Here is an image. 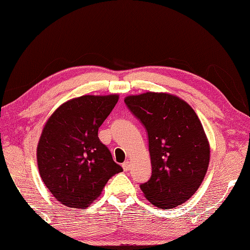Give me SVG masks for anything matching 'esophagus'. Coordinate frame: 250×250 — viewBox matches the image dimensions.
I'll list each match as a JSON object with an SVG mask.
<instances>
[{"label":"esophagus","mask_w":250,"mask_h":250,"mask_svg":"<svg viewBox=\"0 0 250 250\" xmlns=\"http://www.w3.org/2000/svg\"><path fill=\"white\" fill-rule=\"evenodd\" d=\"M122 168H124L125 171H128L131 168V164L129 163V161H125V163L122 164Z\"/></svg>","instance_id":"1"}]
</instances>
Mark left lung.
Returning a JSON list of instances; mask_svg holds the SVG:
<instances>
[{
    "label": "left lung",
    "mask_w": 250,
    "mask_h": 250,
    "mask_svg": "<svg viewBox=\"0 0 250 250\" xmlns=\"http://www.w3.org/2000/svg\"><path fill=\"white\" fill-rule=\"evenodd\" d=\"M148 135L151 177L140 185L150 204L172 209L190 198L206 175L210 147L202 122L187 102L167 93L125 99Z\"/></svg>",
    "instance_id": "obj_1"
}]
</instances>
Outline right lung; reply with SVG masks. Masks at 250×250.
I'll use <instances>...</instances> for the list:
<instances>
[{
    "label": "right lung",
    "mask_w": 250,
    "mask_h": 250,
    "mask_svg": "<svg viewBox=\"0 0 250 250\" xmlns=\"http://www.w3.org/2000/svg\"><path fill=\"white\" fill-rule=\"evenodd\" d=\"M119 95H83L63 103L44 125L37 148L39 172L58 202L85 208L122 171L99 139V128Z\"/></svg>",
    "instance_id": "add662e5"
}]
</instances>
